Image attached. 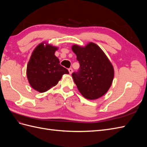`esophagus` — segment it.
I'll use <instances>...</instances> for the list:
<instances>
[{"label": "esophagus", "instance_id": "obj_1", "mask_svg": "<svg viewBox=\"0 0 147 147\" xmlns=\"http://www.w3.org/2000/svg\"><path fill=\"white\" fill-rule=\"evenodd\" d=\"M68 70H69V74H72V72H73V69H72V68H69V69H68Z\"/></svg>", "mask_w": 147, "mask_h": 147}]
</instances>
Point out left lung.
<instances>
[{"label": "left lung", "instance_id": "left-lung-1", "mask_svg": "<svg viewBox=\"0 0 147 147\" xmlns=\"http://www.w3.org/2000/svg\"><path fill=\"white\" fill-rule=\"evenodd\" d=\"M80 63L72 78L80 92L86 99L94 100L108 91L114 77V69L108 57L96 44L90 42L84 47H72Z\"/></svg>", "mask_w": 147, "mask_h": 147}]
</instances>
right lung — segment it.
Wrapping results in <instances>:
<instances>
[{"label": "right lung", "instance_id": "right-lung-1", "mask_svg": "<svg viewBox=\"0 0 147 147\" xmlns=\"http://www.w3.org/2000/svg\"><path fill=\"white\" fill-rule=\"evenodd\" d=\"M46 44V43H45ZM57 48L42 43L35 48L27 66V77L30 86L40 92L55 86L68 70L61 66L55 55Z\"/></svg>", "mask_w": 147, "mask_h": 147}]
</instances>
